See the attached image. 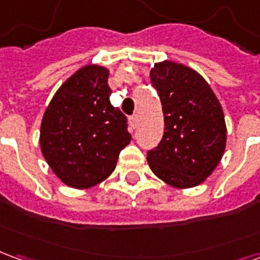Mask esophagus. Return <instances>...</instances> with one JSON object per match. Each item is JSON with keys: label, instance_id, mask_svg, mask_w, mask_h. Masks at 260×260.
<instances>
[{"label": "esophagus", "instance_id": "esophagus-1", "mask_svg": "<svg viewBox=\"0 0 260 260\" xmlns=\"http://www.w3.org/2000/svg\"><path fill=\"white\" fill-rule=\"evenodd\" d=\"M129 122H131V125H132V128H136V126H138V115H136V114L131 115Z\"/></svg>", "mask_w": 260, "mask_h": 260}]
</instances>
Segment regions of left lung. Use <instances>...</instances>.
<instances>
[{"label": "left lung", "instance_id": "8db88e82", "mask_svg": "<svg viewBox=\"0 0 260 260\" xmlns=\"http://www.w3.org/2000/svg\"><path fill=\"white\" fill-rule=\"evenodd\" d=\"M150 82L163 106L164 134L147 152V163L160 180L175 188L199 185L223 157V108L206 80L185 65L156 64Z\"/></svg>", "mask_w": 260, "mask_h": 260}]
</instances>
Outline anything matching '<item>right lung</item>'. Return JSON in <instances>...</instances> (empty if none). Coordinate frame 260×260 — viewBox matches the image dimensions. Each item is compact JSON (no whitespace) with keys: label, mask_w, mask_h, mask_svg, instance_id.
<instances>
[{"label":"right lung","mask_w":260,"mask_h":260,"mask_svg":"<svg viewBox=\"0 0 260 260\" xmlns=\"http://www.w3.org/2000/svg\"><path fill=\"white\" fill-rule=\"evenodd\" d=\"M108 71L87 65L54 94L40 128L43 156L55 175L74 188L106 180L131 142L128 119L110 103Z\"/></svg>","instance_id":"right-lung-1"}]
</instances>
